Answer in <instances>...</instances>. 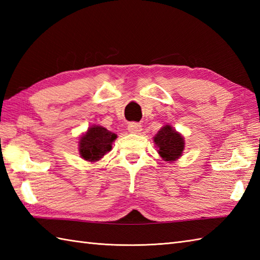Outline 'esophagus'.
<instances>
[{"instance_id":"obj_1","label":"esophagus","mask_w":260,"mask_h":260,"mask_svg":"<svg viewBox=\"0 0 260 260\" xmlns=\"http://www.w3.org/2000/svg\"><path fill=\"white\" fill-rule=\"evenodd\" d=\"M127 129L132 134H139L142 131V126L139 123H129L128 126H127Z\"/></svg>"}]
</instances>
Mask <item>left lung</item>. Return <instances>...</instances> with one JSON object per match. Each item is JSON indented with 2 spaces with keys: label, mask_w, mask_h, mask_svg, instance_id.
<instances>
[{
  "label": "left lung",
  "mask_w": 260,
  "mask_h": 260,
  "mask_svg": "<svg viewBox=\"0 0 260 260\" xmlns=\"http://www.w3.org/2000/svg\"><path fill=\"white\" fill-rule=\"evenodd\" d=\"M157 152L164 161L174 162L184 150V139L171 125H165L153 137Z\"/></svg>",
  "instance_id": "1"
}]
</instances>
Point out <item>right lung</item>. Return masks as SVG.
Returning a JSON list of instances; mask_svg holds the SVG:
<instances>
[{
    "label": "right lung",
    "instance_id": "right-lung-1",
    "mask_svg": "<svg viewBox=\"0 0 260 260\" xmlns=\"http://www.w3.org/2000/svg\"><path fill=\"white\" fill-rule=\"evenodd\" d=\"M117 135L103 126L92 125L79 140L80 156L88 162H97L112 150Z\"/></svg>",
    "mask_w": 260,
    "mask_h": 260
}]
</instances>
